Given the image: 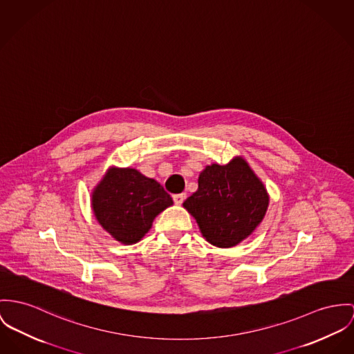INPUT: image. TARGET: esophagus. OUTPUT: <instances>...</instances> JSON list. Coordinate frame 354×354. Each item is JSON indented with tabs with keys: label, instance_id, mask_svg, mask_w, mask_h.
Segmentation results:
<instances>
[{
	"label": "esophagus",
	"instance_id": "34e87169",
	"mask_svg": "<svg viewBox=\"0 0 354 354\" xmlns=\"http://www.w3.org/2000/svg\"><path fill=\"white\" fill-rule=\"evenodd\" d=\"M172 198H174V202H175L176 205H182L183 201L186 199V194H183V192H182V194H175Z\"/></svg>",
	"mask_w": 354,
	"mask_h": 354
}]
</instances>
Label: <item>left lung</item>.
Returning a JSON list of instances; mask_svg holds the SVG:
<instances>
[{"mask_svg": "<svg viewBox=\"0 0 354 354\" xmlns=\"http://www.w3.org/2000/svg\"><path fill=\"white\" fill-rule=\"evenodd\" d=\"M270 205L264 183L241 156L227 164L206 165L198 190L183 207L195 218L202 236L218 248H232L248 239L263 222Z\"/></svg>", "mask_w": 354, "mask_h": 354, "instance_id": "8db88e82", "label": "left lung"}]
</instances>
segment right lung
Here are the masks:
<instances>
[{"label":"right lung","mask_w":354,"mask_h":354,"mask_svg":"<svg viewBox=\"0 0 354 354\" xmlns=\"http://www.w3.org/2000/svg\"><path fill=\"white\" fill-rule=\"evenodd\" d=\"M172 205L159 182L131 167H110L91 192L95 219L114 240L125 245L138 243L153 219Z\"/></svg>","instance_id":"add662e5"}]
</instances>
